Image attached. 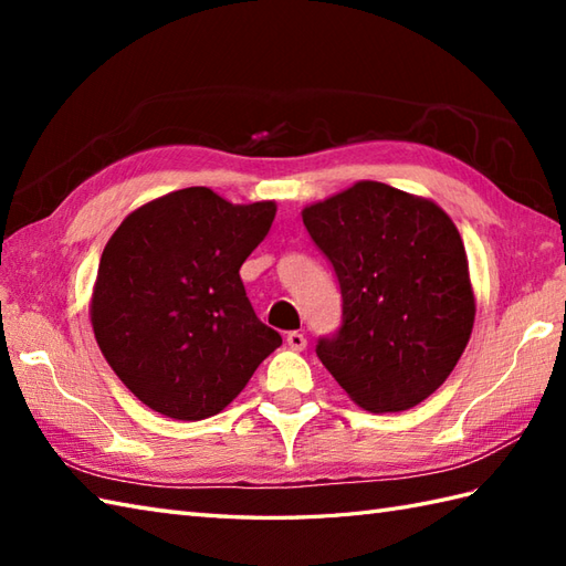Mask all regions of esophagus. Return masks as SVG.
Here are the masks:
<instances>
[{
	"instance_id": "obj_1",
	"label": "esophagus",
	"mask_w": 566,
	"mask_h": 566,
	"mask_svg": "<svg viewBox=\"0 0 566 566\" xmlns=\"http://www.w3.org/2000/svg\"><path fill=\"white\" fill-rule=\"evenodd\" d=\"M286 345L292 347V350H304L306 347V335L302 331H292L286 335Z\"/></svg>"
}]
</instances>
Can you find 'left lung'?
Listing matches in <instances>:
<instances>
[{"instance_id":"left-lung-1","label":"left lung","mask_w":566,"mask_h":566,"mask_svg":"<svg viewBox=\"0 0 566 566\" xmlns=\"http://www.w3.org/2000/svg\"><path fill=\"white\" fill-rule=\"evenodd\" d=\"M333 264L343 326L316 355L371 413L413 408L450 377L474 326L460 231L436 201L357 182L302 211Z\"/></svg>"}]
</instances>
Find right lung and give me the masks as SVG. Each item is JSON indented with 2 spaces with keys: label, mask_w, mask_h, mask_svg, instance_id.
Here are the masks:
<instances>
[{
  "label": "right lung",
  "mask_w": 566,
  "mask_h": 566,
  "mask_svg": "<svg viewBox=\"0 0 566 566\" xmlns=\"http://www.w3.org/2000/svg\"><path fill=\"white\" fill-rule=\"evenodd\" d=\"M276 203H231L187 187L128 213L106 243L92 292V328L116 377L177 420L221 413L282 335L252 311L240 264Z\"/></svg>",
  "instance_id": "add662e5"
}]
</instances>
